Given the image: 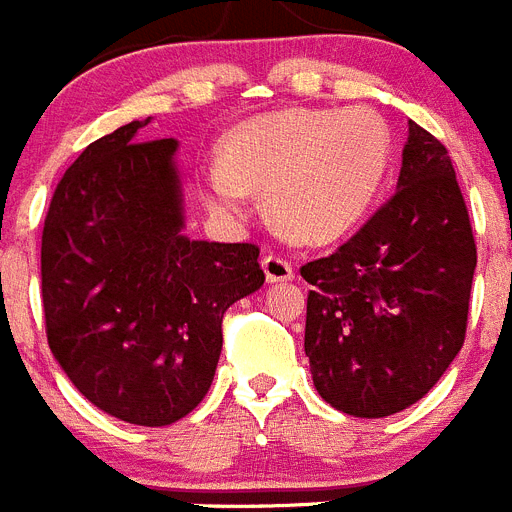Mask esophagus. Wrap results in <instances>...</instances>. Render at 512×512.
I'll return each mask as SVG.
<instances>
[{
  "label": "esophagus",
  "instance_id": "esophagus-1",
  "mask_svg": "<svg viewBox=\"0 0 512 512\" xmlns=\"http://www.w3.org/2000/svg\"><path fill=\"white\" fill-rule=\"evenodd\" d=\"M262 270H265V278H268V283L293 281V265L283 255L262 257Z\"/></svg>",
  "mask_w": 512,
  "mask_h": 512
}]
</instances>
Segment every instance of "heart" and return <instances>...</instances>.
<instances>
[{
    "label": "heart",
    "mask_w": 512,
    "mask_h": 512,
    "mask_svg": "<svg viewBox=\"0 0 512 512\" xmlns=\"http://www.w3.org/2000/svg\"><path fill=\"white\" fill-rule=\"evenodd\" d=\"M391 154L389 123L371 108L278 110L231 131L226 162L208 164V198L221 211L242 213L250 190H260L286 237L324 244L371 211Z\"/></svg>",
    "instance_id": "1"
}]
</instances>
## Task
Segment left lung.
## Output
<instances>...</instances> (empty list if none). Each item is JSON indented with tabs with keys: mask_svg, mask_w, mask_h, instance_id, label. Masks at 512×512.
<instances>
[{
	"mask_svg": "<svg viewBox=\"0 0 512 512\" xmlns=\"http://www.w3.org/2000/svg\"><path fill=\"white\" fill-rule=\"evenodd\" d=\"M477 244L446 146L410 121L397 193L332 255L306 262L304 350L319 397L353 417L407 410L466 335Z\"/></svg>",
	"mask_w": 512,
	"mask_h": 512,
	"instance_id": "1",
	"label": "left lung"
}]
</instances>
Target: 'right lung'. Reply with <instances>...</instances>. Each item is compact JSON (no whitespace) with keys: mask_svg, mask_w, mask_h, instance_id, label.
<instances>
[{"mask_svg":"<svg viewBox=\"0 0 512 512\" xmlns=\"http://www.w3.org/2000/svg\"><path fill=\"white\" fill-rule=\"evenodd\" d=\"M131 121L90 144L51 198L41 244L46 335L102 412L162 428L193 412L219 363L221 319L265 283L257 244L182 234L175 139Z\"/></svg>","mask_w":512,"mask_h":512,"instance_id":"add662e5","label":"right lung"}]
</instances>
